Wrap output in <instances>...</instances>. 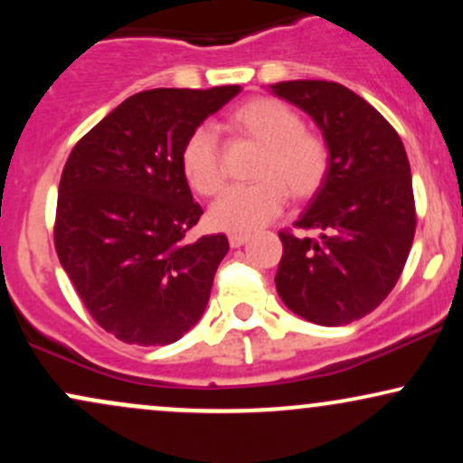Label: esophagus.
<instances>
[{"label": "esophagus", "instance_id": "esophagus-1", "mask_svg": "<svg viewBox=\"0 0 463 463\" xmlns=\"http://www.w3.org/2000/svg\"><path fill=\"white\" fill-rule=\"evenodd\" d=\"M246 241H248V235H243V232H232V235L228 237V243H231V248L243 246Z\"/></svg>", "mask_w": 463, "mask_h": 463}]
</instances>
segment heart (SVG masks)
<instances>
[{
	"instance_id": "1",
	"label": "heart",
	"mask_w": 463,
	"mask_h": 463,
	"mask_svg": "<svg viewBox=\"0 0 463 463\" xmlns=\"http://www.w3.org/2000/svg\"><path fill=\"white\" fill-rule=\"evenodd\" d=\"M232 128L263 147L254 178L246 187L228 189L211 206V224L226 232H252L283 211L287 194L309 200L326 180L331 154L317 132L302 128L300 115L274 98H252L231 115ZM180 165L195 194H220L226 183L213 128L200 126L184 141Z\"/></svg>"
}]
</instances>
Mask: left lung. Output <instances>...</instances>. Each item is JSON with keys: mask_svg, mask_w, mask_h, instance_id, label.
<instances>
[{"mask_svg": "<svg viewBox=\"0 0 463 463\" xmlns=\"http://www.w3.org/2000/svg\"><path fill=\"white\" fill-rule=\"evenodd\" d=\"M316 121L331 154L326 180L294 226L279 232L276 291L287 309L322 326L368 316L401 279L416 232L411 169L398 132L374 106L326 80L269 84Z\"/></svg>", "mask_w": 463, "mask_h": 463, "instance_id": "obj_1", "label": "left lung"}]
</instances>
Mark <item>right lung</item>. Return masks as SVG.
Here are the masks:
<instances>
[{
	"mask_svg": "<svg viewBox=\"0 0 463 463\" xmlns=\"http://www.w3.org/2000/svg\"><path fill=\"white\" fill-rule=\"evenodd\" d=\"M239 91V84L141 91L69 154L54 246L93 320L121 342L167 346L206 309L228 239L187 241L204 211L191 195L180 152Z\"/></svg>",
	"mask_w": 463,
	"mask_h": 463,
	"instance_id": "1",
	"label": "right lung"
}]
</instances>
